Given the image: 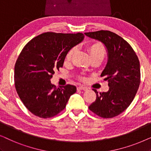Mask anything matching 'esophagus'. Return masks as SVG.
I'll list each match as a JSON object with an SVG mask.
<instances>
[{
  "label": "esophagus",
  "instance_id": "obj_1",
  "mask_svg": "<svg viewBox=\"0 0 151 151\" xmlns=\"http://www.w3.org/2000/svg\"><path fill=\"white\" fill-rule=\"evenodd\" d=\"M77 89L78 90H84V91H87L88 90V88L86 87V86H79L77 87Z\"/></svg>",
  "mask_w": 151,
  "mask_h": 151
}]
</instances>
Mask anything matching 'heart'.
Here are the masks:
<instances>
[{
	"label": "heart",
	"mask_w": 151,
	"mask_h": 151,
	"mask_svg": "<svg viewBox=\"0 0 151 151\" xmlns=\"http://www.w3.org/2000/svg\"><path fill=\"white\" fill-rule=\"evenodd\" d=\"M76 48H72L67 55V60H70L71 59L72 55L75 53ZM88 51H89L91 57L93 56H101L102 58L104 57L105 53H106V50H105L104 47L99 42L93 43L88 47Z\"/></svg>",
	"instance_id": "heart-1"
}]
</instances>
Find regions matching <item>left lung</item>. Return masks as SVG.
I'll use <instances>...</instances> for the list:
<instances>
[{"label":"left lung","instance_id":"left-lung-1","mask_svg":"<svg viewBox=\"0 0 151 151\" xmlns=\"http://www.w3.org/2000/svg\"><path fill=\"white\" fill-rule=\"evenodd\" d=\"M86 36L100 41L106 49L108 60L101 73L108 80L109 89L96 93V100L88 106L103 118H111L125 111L133 100L140 84L138 58L127 41L109 31L85 33Z\"/></svg>","mask_w":151,"mask_h":151}]
</instances>
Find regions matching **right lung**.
<instances>
[{"instance_id":"obj_1","label":"right lung","mask_w":151,"mask_h":151,"mask_svg":"<svg viewBox=\"0 0 151 151\" xmlns=\"http://www.w3.org/2000/svg\"><path fill=\"white\" fill-rule=\"evenodd\" d=\"M84 38L81 33L47 32L24 46L16 60L14 81L18 96L34 115L42 118L55 116L76 92V86L56 88L50 80L55 70L63 67L68 52Z\"/></svg>"}]
</instances>
